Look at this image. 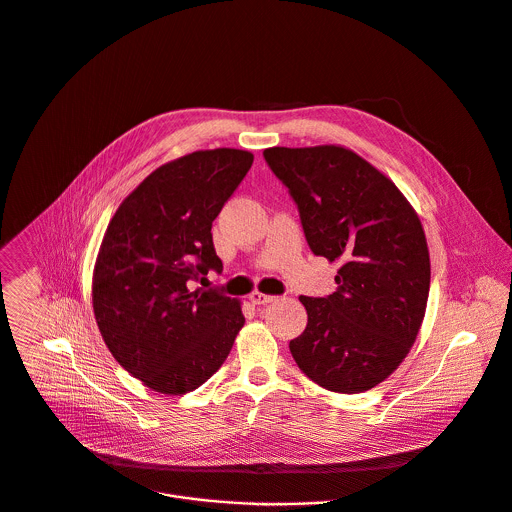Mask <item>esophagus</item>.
<instances>
[{"instance_id":"esophagus-1","label":"esophagus","mask_w":512,"mask_h":512,"mask_svg":"<svg viewBox=\"0 0 512 512\" xmlns=\"http://www.w3.org/2000/svg\"><path fill=\"white\" fill-rule=\"evenodd\" d=\"M272 300H276V296H270V294H264V292H252V294H250V302L256 304V306L268 304V302H272Z\"/></svg>"}]
</instances>
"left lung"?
<instances>
[{
  "instance_id": "1",
  "label": "left lung",
  "mask_w": 512,
  "mask_h": 512,
  "mask_svg": "<svg viewBox=\"0 0 512 512\" xmlns=\"http://www.w3.org/2000/svg\"><path fill=\"white\" fill-rule=\"evenodd\" d=\"M264 158L298 204L312 252L340 262L336 292L300 296L308 324L290 352L326 390H370L402 364L424 320L430 256L420 218L386 174L344 146H276Z\"/></svg>"
}]
</instances>
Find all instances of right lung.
<instances>
[{
	"label": "right lung",
	"mask_w": 512,
	"mask_h": 512,
	"mask_svg": "<svg viewBox=\"0 0 512 512\" xmlns=\"http://www.w3.org/2000/svg\"><path fill=\"white\" fill-rule=\"evenodd\" d=\"M254 154L198 150L156 168L124 198L92 278L98 328L112 356L144 386L178 396L202 386L244 326L242 302L192 288L220 270L212 222Z\"/></svg>",
	"instance_id": "1"
}]
</instances>
